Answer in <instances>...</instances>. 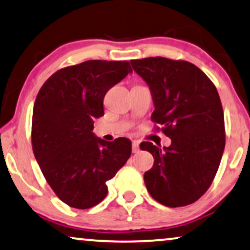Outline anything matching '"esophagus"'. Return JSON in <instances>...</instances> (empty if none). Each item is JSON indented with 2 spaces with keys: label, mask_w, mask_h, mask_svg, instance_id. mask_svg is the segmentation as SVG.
Here are the masks:
<instances>
[{
  "label": "esophagus",
  "mask_w": 250,
  "mask_h": 250,
  "mask_svg": "<svg viewBox=\"0 0 250 250\" xmlns=\"http://www.w3.org/2000/svg\"><path fill=\"white\" fill-rule=\"evenodd\" d=\"M139 151V143L137 141L132 142V153H137Z\"/></svg>",
  "instance_id": "34e87169"
}]
</instances>
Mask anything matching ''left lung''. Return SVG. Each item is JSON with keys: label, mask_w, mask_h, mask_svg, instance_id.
<instances>
[{"label": "left lung", "mask_w": 250, "mask_h": 250, "mask_svg": "<svg viewBox=\"0 0 250 250\" xmlns=\"http://www.w3.org/2000/svg\"><path fill=\"white\" fill-rule=\"evenodd\" d=\"M130 62L151 91L152 121L171 139L168 147L141 144L154 158L144 174L146 188L167 207L191 205L209 188L224 152V113L217 89L188 62L149 57Z\"/></svg>", "instance_id": "obj_1"}]
</instances>
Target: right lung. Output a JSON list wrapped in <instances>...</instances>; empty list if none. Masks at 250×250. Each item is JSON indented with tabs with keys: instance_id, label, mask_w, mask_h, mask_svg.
I'll return each mask as SVG.
<instances>
[{
	"instance_id": "right-lung-1",
	"label": "right lung",
	"mask_w": 250,
	"mask_h": 250,
	"mask_svg": "<svg viewBox=\"0 0 250 250\" xmlns=\"http://www.w3.org/2000/svg\"><path fill=\"white\" fill-rule=\"evenodd\" d=\"M130 73L128 62L86 61L52 74L35 99L33 152L53 192L73 208L104 200L106 182L130 158V139L106 142L92 132L106 92Z\"/></svg>"
}]
</instances>
